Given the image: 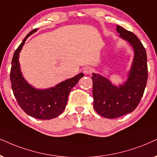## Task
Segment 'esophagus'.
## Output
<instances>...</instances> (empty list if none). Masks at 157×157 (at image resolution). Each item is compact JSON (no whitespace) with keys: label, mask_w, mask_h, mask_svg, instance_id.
Masks as SVG:
<instances>
[{"label":"esophagus","mask_w":157,"mask_h":157,"mask_svg":"<svg viewBox=\"0 0 157 157\" xmlns=\"http://www.w3.org/2000/svg\"><path fill=\"white\" fill-rule=\"evenodd\" d=\"M82 72H83V73H85V75H89V74H90V73L93 72V69H92V68H91L90 67L86 66V67H83Z\"/></svg>","instance_id":"obj_1"}]
</instances>
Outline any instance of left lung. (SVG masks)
Listing matches in <instances>:
<instances>
[{
    "label": "left lung",
    "instance_id": "1",
    "mask_svg": "<svg viewBox=\"0 0 157 157\" xmlns=\"http://www.w3.org/2000/svg\"><path fill=\"white\" fill-rule=\"evenodd\" d=\"M120 37L132 45L134 59L128 79L123 85L115 86L108 79L93 73V107L99 115L109 119L120 117L132 112L138 106L148 79L147 56L144 45L136 35L117 26Z\"/></svg>",
    "mask_w": 157,
    "mask_h": 157
}]
</instances>
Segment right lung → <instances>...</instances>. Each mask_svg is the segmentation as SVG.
Listing matches in <instances>:
<instances>
[{"instance_id": "obj_1", "label": "right lung", "mask_w": 157, "mask_h": 157, "mask_svg": "<svg viewBox=\"0 0 157 157\" xmlns=\"http://www.w3.org/2000/svg\"><path fill=\"white\" fill-rule=\"evenodd\" d=\"M33 33L35 29L27 35L13 53L10 72L11 88L18 104L26 114L39 120H51L63 112L71 90L84 75L80 73L48 89L33 88L23 77L19 61L25 40Z\"/></svg>"}]
</instances>
